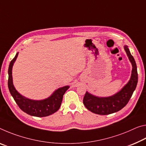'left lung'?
I'll return each instance as SVG.
<instances>
[{"instance_id":"1","label":"left lung","mask_w":146,"mask_h":146,"mask_svg":"<svg viewBox=\"0 0 146 146\" xmlns=\"http://www.w3.org/2000/svg\"><path fill=\"white\" fill-rule=\"evenodd\" d=\"M127 56L133 66L131 79L121 91L109 98H98L86 92L83 99V103L88 110L100 115H107L122 109L130 100L138 83L137 67L127 46H125Z\"/></svg>"}]
</instances>
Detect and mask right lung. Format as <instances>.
I'll return each mask as SVG.
<instances>
[{
  "label": "right lung",
  "mask_w": 146,
  "mask_h": 146,
  "mask_svg": "<svg viewBox=\"0 0 146 146\" xmlns=\"http://www.w3.org/2000/svg\"><path fill=\"white\" fill-rule=\"evenodd\" d=\"M19 53L10 62L8 68V88L15 103L23 112L36 117H45L54 114L60 107L63 96L68 86L60 88L54 92L49 98L41 101H34L27 99L20 95L15 89L12 81V67Z\"/></svg>",
  "instance_id": "right-lung-1"
}]
</instances>
